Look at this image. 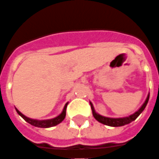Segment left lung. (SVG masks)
<instances>
[{"mask_svg": "<svg viewBox=\"0 0 159 159\" xmlns=\"http://www.w3.org/2000/svg\"><path fill=\"white\" fill-rule=\"evenodd\" d=\"M149 96H150V93H148L147 94V97L145 102L142 104V106L138 109V110L134 112L133 114H131L128 117H105V116H102L100 115L98 112L95 111L94 110V107H93L92 102H89L90 106H91V109H92V112H93V116L95 119L100 122V123H103L105 125H107V126L111 127H121L123 126V125H126V124H129L131 122H133L134 120L136 119L137 117L140 116V114L144 111V109L147 107V103H148V100H149Z\"/></svg>", "mask_w": 159, "mask_h": 159, "instance_id": "left-lung-1", "label": "left lung"}]
</instances>
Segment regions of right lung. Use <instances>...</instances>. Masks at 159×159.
<instances>
[{"label": "right lung", "mask_w": 159, "mask_h": 159, "mask_svg": "<svg viewBox=\"0 0 159 159\" xmlns=\"http://www.w3.org/2000/svg\"><path fill=\"white\" fill-rule=\"evenodd\" d=\"M67 105H68V102L65 105L62 112L59 114V115H58L57 117H53V118H51V119L46 120H37L33 119V118H30V117H26L24 114L21 113L17 108H15V109L20 117H22L27 123H29L30 124H31L33 126L38 127V128H50V127H53L56 126V125H58L59 123H61L63 120L65 119V117H66V107H67Z\"/></svg>", "instance_id": "right-lung-1"}]
</instances>
